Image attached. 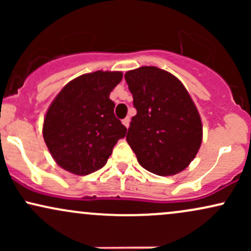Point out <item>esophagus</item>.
<instances>
[{
    "instance_id": "1",
    "label": "esophagus",
    "mask_w": 251,
    "mask_h": 251,
    "mask_svg": "<svg viewBox=\"0 0 251 251\" xmlns=\"http://www.w3.org/2000/svg\"><path fill=\"white\" fill-rule=\"evenodd\" d=\"M129 120H131V119H129V117H126L125 119H123V124H124V125L126 126V127H128V125H129Z\"/></svg>"
}]
</instances>
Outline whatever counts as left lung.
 I'll return each mask as SVG.
<instances>
[{
    "label": "left lung",
    "instance_id": "8db88e82",
    "mask_svg": "<svg viewBox=\"0 0 251 251\" xmlns=\"http://www.w3.org/2000/svg\"><path fill=\"white\" fill-rule=\"evenodd\" d=\"M137 114L132 118L128 145L144 169L172 176L188 168L201 144V120L184 85L169 72L153 67L125 74Z\"/></svg>",
    "mask_w": 251,
    "mask_h": 251
}]
</instances>
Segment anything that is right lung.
I'll list each match as a JSON object with an SVG mask.
<instances>
[{"mask_svg":"<svg viewBox=\"0 0 251 251\" xmlns=\"http://www.w3.org/2000/svg\"><path fill=\"white\" fill-rule=\"evenodd\" d=\"M122 72L97 71L72 80L50 103L43 139L59 166L74 175L96 172L107 163L127 128L114 116L109 93Z\"/></svg>","mask_w":251,"mask_h":251,"instance_id":"add662e5","label":"right lung"}]
</instances>
